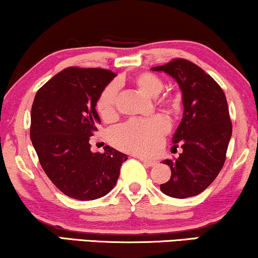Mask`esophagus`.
Returning a JSON list of instances; mask_svg holds the SVG:
<instances>
[{"label": "esophagus", "instance_id": "1", "mask_svg": "<svg viewBox=\"0 0 258 258\" xmlns=\"http://www.w3.org/2000/svg\"><path fill=\"white\" fill-rule=\"evenodd\" d=\"M139 160H141V162H143L145 167H153L156 164V161H153V160H148V159H144V157H138Z\"/></svg>", "mask_w": 258, "mask_h": 258}]
</instances>
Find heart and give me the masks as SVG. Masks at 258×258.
<instances>
[{"label": "heart", "instance_id": "1", "mask_svg": "<svg viewBox=\"0 0 258 258\" xmlns=\"http://www.w3.org/2000/svg\"><path fill=\"white\" fill-rule=\"evenodd\" d=\"M133 85L148 97H156L162 92L164 82L156 73H138L133 77ZM156 104L168 113L178 109L179 102L174 96L163 95L156 99ZM96 109L105 121H113L117 116V85L109 84L98 96ZM168 121L156 115L144 120H133L110 132V141L116 148L142 156H153L160 150L162 139L168 132Z\"/></svg>", "mask_w": 258, "mask_h": 258}]
</instances>
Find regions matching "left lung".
<instances>
[{
    "label": "left lung",
    "instance_id": "8db88e82",
    "mask_svg": "<svg viewBox=\"0 0 258 258\" xmlns=\"http://www.w3.org/2000/svg\"><path fill=\"white\" fill-rule=\"evenodd\" d=\"M163 71L178 82L182 91L184 115L173 137V151L182 148L179 157L164 160L172 176L160 188L167 196H197L215 180L226 161L232 136V121L221 86L200 66L186 58H173Z\"/></svg>",
    "mask_w": 258,
    "mask_h": 258
}]
</instances>
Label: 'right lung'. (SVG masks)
Listing matches in <instances>:
<instances>
[{"mask_svg": "<svg viewBox=\"0 0 258 258\" xmlns=\"http://www.w3.org/2000/svg\"><path fill=\"white\" fill-rule=\"evenodd\" d=\"M116 74L104 68L67 67L40 88L31 109L30 137L48 178L68 197L97 200L109 194L127 155L109 145L92 153L99 122L98 96Z\"/></svg>", "mask_w": 258, "mask_h": 258, "instance_id": "right-lung-1", "label": "right lung"}]
</instances>
